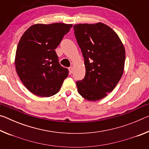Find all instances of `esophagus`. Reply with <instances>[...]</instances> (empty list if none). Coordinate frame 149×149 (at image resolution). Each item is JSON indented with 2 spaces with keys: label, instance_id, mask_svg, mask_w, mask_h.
<instances>
[{
  "label": "esophagus",
  "instance_id": "1",
  "mask_svg": "<svg viewBox=\"0 0 149 149\" xmlns=\"http://www.w3.org/2000/svg\"><path fill=\"white\" fill-rule=\"evenodd\" d=\"M68 70H69V73H70V74H72V71H73V67H72V66H71V67L68 68Z\"/></svg>",
  "mask_w": 149,
  "mask_h": 149
}]
</instances>
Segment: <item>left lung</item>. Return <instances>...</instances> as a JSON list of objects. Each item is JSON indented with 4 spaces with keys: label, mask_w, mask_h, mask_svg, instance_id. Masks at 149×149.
I'll list each match as a JSON object with an SVG mask.
<instances>
[{
    "label": "left lung",
    "mask_w": 149,
    "mask_h": 149,
    "mask_svg": "<svg viewBox=\"0 0 149 149\" xmlns=\"http://www.w3.org/2000/svg\"><path fill=\"white\" fill-rule=\"evenodd\" d=\"M74 29L85 65L84 78L76 81L78 93L89 101L102 99L122 76L124 47L114 30L102 23L77 24Z\"/></svg>",
    "instance_id": "left-lung-1"
}]
</instances>
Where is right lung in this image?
<instances>
[{"label":"right lung","instance_id":"1","mask_svg":"<svg viewBox=\"0 0 149 149\" xmlns=\"http://www.w3.org/2000/svg\"><path fill=\"white\" fill-rule=\"evenodd\" d=\"M72 24H35L27 29L17 45V74L30 92L49 97L59 91L68 70L60 64L55 49Z\"/></svg>","mask_w":149,"mask_h":149}]
</instances>
